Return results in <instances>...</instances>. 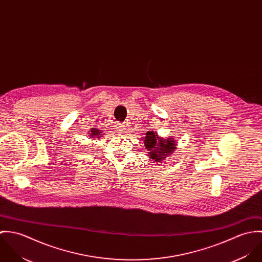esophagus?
Here are the masks:
<instances>
[{"label":"esophagus","mask_w":262,"mask_h":262,"mask_svg":"<svg viewBox=\"0 0 262 262\" xmlns=\"http://www.w3.org/2000/svg\"><path fill=\"white\" fill-rule=\"evenodd\" d=\"M124 129H125V125H123L122 123H118V124H117V130H118V131L122 132V131H124Z\"/></svg>","instance_id":"obj_1"}]
</instances>
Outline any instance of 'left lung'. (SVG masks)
<instances>
[{"mask_svg": "<svg viewBox=\"0 0 262 262\" xmlns=\"http://www.w3.org/2000/svg\"><path fill=\"white\" fill-rule=\"evenodd\" d=\"M144 145L147 151H149L148 156L158 163L163 161L176 149V142L172 138L165 140L163 138H159L157 134L153 132L146 133Z\"/></svg>", "mask_w": 262, "mask_h": 262, "instance_id": "1", "label": "left lung"}]
</instances>
